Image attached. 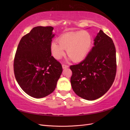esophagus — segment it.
Wrapping results in <instances>:
<instances>
[{
	"mask_svg": "<svg viewBox=\"0 0 130 130\" xmlns=\"http://www.w3.org/2000/svg\"><path fill=\"white\" fill-rule=\"evenodd\" d=\"M68 67H69V66L64 64H62V68H63V69H65V68H68Z\"/></svg>",
	"mask_w": 130,
	"mask_h": 130,
	"instance_id": "34e87169",
	"label": "esophagus"
}]
</instances>
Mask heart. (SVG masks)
<instances>
[{
	"label": "heart",
	"instance_id": "obj_1",
	"mask_svg": "<svg viewBox=\"0 0 130 130\" xmlns=\"http://www.w3.org/2000/svg\"><path fill=\"white\" fill-rule=\"evenodd\" d=\"M58 43L53 42L51 52L55 58L59 60L65 55V50L69 58L79 62L87 55L92 45L90 35L85 31L70 32L62 35L58 39Z\"/></svg>",
	"mask_w": 130,
	"mask_h": 130
}]
</instances>
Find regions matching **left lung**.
Returning a JSON list of instances; mask_svg holds the SVG:
<instances>
[{
    "instance_id": "1",
    "label": "left lung",
    "mask_w": 130,
    "mask_h": 130,
    "mask_svg": "<svg viewBox=\"0 0 130 130\" xmlns=\"http://www.w3.org/2000/svg\"><path fill=\"white\" fill-rule=\"evenodd\" d=\"M94 41L85 60L70 66L74 92L87 100L104 95L112 85L117 72L116 51L112 38L100 30Z\"/></svg>"
}]
</instances>
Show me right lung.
I'll use <instances>...</instances> for the list:
<instances>
[{
    "instance_id": "obj_1",
    "label": "right lung",
    "mask_w": 130,
    "mask_h": 130,
    "mask_svg": "<svg viewBox=\"0 0 130 130\" xmlns=\"http://www.w3.org/2000/svg\"><path fill=\"white\" fill-rule=\"evenodd\" d=\"M52 26L35 27L23 36L15 54L13 69L18 85L29 95L42 98L53 93L62 72L52 56Z\"/></svg>"
}]
</instances>
